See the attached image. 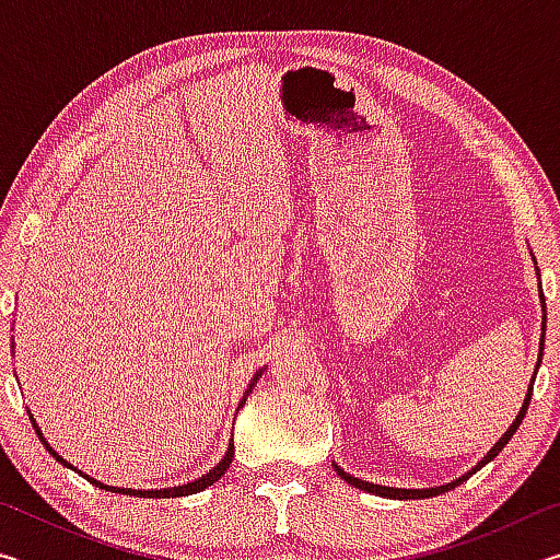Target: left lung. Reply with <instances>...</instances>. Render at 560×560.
Here are the masks:
<instances>
[{"label": "left lung", "mask_w": 560, "mask_h": 560, "mask_svg": "<svg viewBox=\"0 0 560 560\" xmlns=\"http://www.w3.org/2000/svg\"><path fill=\"white\" fill-rule=\"evenodd\" d=\"M538 271V269H536ZM538 296H541V306H544V318H541V343H538V363H541V355H544V338H546V301H544V293H541V287H538ZM538 363H536V373H538ZM530 395H534V377H530V385H528V393H526V397H524V405H521V410H518V415H516V420L511 422V428L501 434V440L494 444V447H491L489 452H487V457L481 459L477 467H471L467 474H462L459 479H454V481H450V485H442V487H432V489H395V487H383V485H373V481H363V479H358V477H350V474H346L343 469L340 467H336V471H338V477L340 479H346L350 487H355V489H363V491H371V494H377V497H387V499H430V497H440V494H444V491H450V489H454V487H459L462 481H467L471 474H477L481 467H485V464H489L491 459L497 457V454L506 447L509 444V440L514 438V432L518 430V424H521V420H524V415H526V410H528V402H530Z\"/></svg>", "instance_id": "left-lung-1"}]
</instances>
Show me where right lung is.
<instances>
[{"mask_svg":"<svg viewBox=\"0 0 560 560\" xmlns=\"http://www.w3.org/2000/svg\"><path fill=\"white\" fill-rule=\"evenodd\" d=\"M264 371H259L257 375L252 377V383H249V387H246V393H244V397H242V402H246V397H249V393H252V387H254V383L259 381V375H261ZM32 417V415H30ZM32 424H34V430H36V434H39V440L46 444V440L42 438V430H39V424H36V420L32 417ZM46 450H49L54 457H56V462H61L63 467H69V469H73V471H79V474H83L81 469H75L73 464H69L66 462L59 452H54L49 444H46ZM232 457H234V444H230V447H226V452H224V457H222V462L217 464V467H212L210 471L207 474H202L200 479H195V481H187V485H183V487H170V489H120V487H108V485H101V481H96L93 477H89V474H83V477H86L91 485H96L98 489H108V491H116V494H130V497H140V499H170V497H189V494H197V491H202V489H207V487H212L217 479L222 477V474L230 469V464H232Z\"/></svg>","mask_w":560,"mask_h":560,"instance_id":"obj_1","label":"right lung"}]
</instances>
